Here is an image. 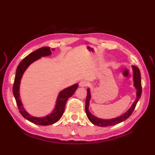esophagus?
I'll list each match as a JSON object with an SVG mask.
<instances>
[{"mask_svg":"<svg viewBox=\"0 0 155 155\" xmlns=\"http://www.w3.org/2000/svg\"><path fill=\"white\" fill-rule=\"evenodd\" d=\"M87 84H88L87 82L84 81H81L80 83H79V86H80L81 87H87Z\"/></svg>","mask_w":155,"mask_h":155,"instance_id":"1","label":"esophagus"}]
</instances>
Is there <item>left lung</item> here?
<instances>
[{
  "mask_svg": "<svg viewBox=\"0 0 155 155\" xmlns=\"http://www.w3.org/2000/svg\"><path fill=\"white\" fill-rule=\"evenodd\" d=\"M133 74V86L136 88V99L134 101L131 107L128 108V110L123 114L119 117L110 118V119H104V118H98L92 114L89 110L90 100L91 99V93L90 88H87V95L86 98V105H85V111H86L87 116L92 123L94 125H97L98 127H108L112 125L117 124L125 120L129 117L135 108L137 103L140 98L141 93H142V87H141V77L140 72L139 68L135 65H132Z\"/></svg>",
  "mask_w": 155,
  "mask_h": 155,
  "instance_id": "obj_1",
  "label": "left lung"
}]
</instances>
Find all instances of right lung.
I'll return each mask as SVG.
<instances>
[{"instance_id":"add662e5","label":"right lung","mask_w":155,"mask_h":155,"mask_svg":"<svg viewBox=\"0 0 155 155\" xmlns=\"http://www.w3.org/2000/svg\"><path fill=\"white\" fill-rule=\"evenodd\" d=\"M54 50V48L51 49L50 47H44L37 49V51L31 52V54L27 56L18 65L16 71L14 84H13V94H14L16 104H17L18 110L22 114V116L27 120L31 122V123L38 125H42V126L52 124L60 120V118L64 113L65 104L67 103V100L68 99V98H70L73 95L78 87V84L76 83L60 91L57 97V101H56L54 109L47 116L42 117H36L32 116L25 110L21 101V95H20V85H21L23 74L25 73L26 70L32 62L38 60L41 57L50 56L52 54L51 51Z\"/></svg>"}]
</instances>
